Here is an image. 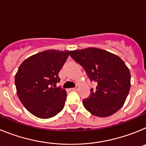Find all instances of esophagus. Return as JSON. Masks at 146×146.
Returning <instances> with one entry per match:
<instances>
[{
    "instance_id": "obj_1",
    "label": "esophagus",
    "mask_w": 146,
    "mask_h": 146,
    "mask_svg": "<svg viewBox=\"0 0 146 146\" xmlns=\"http://www.w3.org/2000/svg\"><path fill=\"white\" fill-rule=\"evenodd\" d=\"M77 89H78V88L75 87V88H72V91H77Z\"/></svg>"
}]
</instances>
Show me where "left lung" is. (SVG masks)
I'll list each match as a JSON object with an SVG mask.
<instances>
[{
    "label": "left lung",
    "instance_id": "8db88e82",
    "mask_svg": "<svg viewBox=\"0 0 146 146\" xmlns=\"http://www.w3.org/2000/svg\"><path fill=\"white\" fill-rule=\"evenodd\" d=\"M69 55L86 70L96 90L82 101L88 111L97 117H108L124 104L131 86L129 69L118 55L95 47L69 51Z\"/></svg>",
    "mask_w": 146,
    "mask_h": 146
}]
</instances>
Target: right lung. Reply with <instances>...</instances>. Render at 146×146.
I'll use <instances>...</instances> for the list:
<instances>
[{"label": "right lung", "instance_id": "right-lung-1", "mask_svg": "<svg viewBox=\"0 0 146 146\" xmlns=\"http://www.w3.org/2000/svg\"><path fill=\"white\" fill-rule=\"evenodd\" d=\"M69 55L68 50H46L30 56L18 68L15 74L17 96L27 110L37 118H52L64 108L66 91L56 84Z\"/></svg>", "mask_w": 146, "mask_h": 146}]
</instances>
